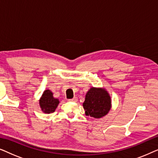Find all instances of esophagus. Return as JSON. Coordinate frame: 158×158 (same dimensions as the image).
Here are the masks:
<instances>
[{"label": "esophagus", "mask_w": 158, "mask_h": 158, "mask_svg": "<svg viewBox=\"0 0 158 158\" xmlns=\"http://www.w3.org/2000/svg\"><path fill=\"white\" fill-rule=\"evenodd\" d=\"M69 101H73V102H76V101H77V98H76V97H74L73 98H71V99H68Z\"/></svg>", "instance_id": "34e87169"}]
</instances>
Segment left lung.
Wrapping results in <instances>:
<instances>
[{"label": "left lung", "instance_id": "1", "mask_svg": "<svg viewBox=\"0 0 158 158\" xmlns=\"http://www.w3.org/2000/svg\"><path fill=\"white\" fill-rule=\"evenodd\" d=\"M83 106L86 115L101 118L106 115L111 109V98L106 90L91 88L86 94Z\"/></svg>", "mask_w": 158, "mask_h": 158}]
</instances>
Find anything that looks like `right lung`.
<instances>
[{"mask_svg":"<svg viewBox=\"0 0 158 158\" xmlns=\"http://www.w3.org/2000/svg\"><path fill=\"white\" fill-rule=\"evenodd\" d=\"M60 101L53 97V94L49 90H44L42 98L40 100L41 109L44 113H53L57 107Z\"/></svg>","mask_w":158,"mask_h":158,"instance_id":"1","label":"right lung"}]
</instances>
